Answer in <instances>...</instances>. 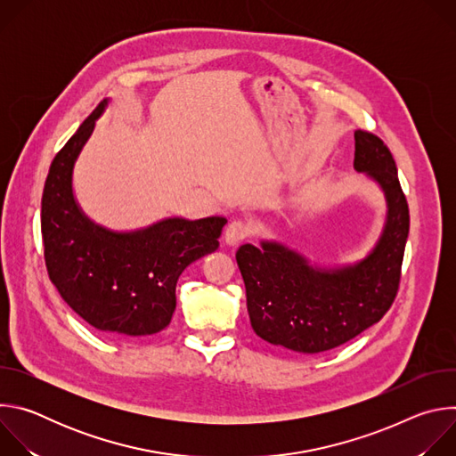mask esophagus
<instances>
[{"label": "esophagus", "mask_w": 456, "mask_h": 456, "mask_svg": "<svg viewBox=\"0 0 456 456\" xmlns=\"http://www.w3.org/2000/svg\"><path fill=\"white\" fill-rule=\"evenodd\" d=\"M225 243L227 245H238L240 241H243L247 236H250V225L243 220H234L227 225L225 229Z\"/></svg>", "instance_id": "1"}]
</instances>
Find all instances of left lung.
Returning <instances> with one entry per match:
<instances>
[{
    "instance_id": "obj_1",
    "label": "left lung",
    "mask_w": 456,
    "mask_h": 456,
    "mask_svg": "<svg viewBox=\"0 0 456 456\" xmlns=\"http://www.w3.org/2000/svg\"><path fill=\"white\" fill-rule=\"evenodd\" d=\"M354 167L384 191L387 215L373 250L339 269L308 265L306 257L276 241L245 243L236 262L247 292L250 327L257 338L299 354H319L354 339L392 306L410 232V209L392 151L357 129Z\"/></svg>"
}]
</instances>
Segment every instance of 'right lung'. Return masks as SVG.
Returning a JSON list of instances; mask_svg holds the SVG:
<instances>
[{
    "instance_id": "1",
    "label": "right lung",
    "mask_w": 456,
    "mask_h": 456,
    "mask_svg": "<svg viewBox=\"0 0 456 456\" xmlns=\"http://www.w3.org/2000/svg\"><path fill=\"white\" fill-rule=\"evenodd\" d=\"M106 104L52 160L41 200L45 264L61 297L94 329L113 338L153 336L171 322L180 274L218 248L227 220L167 218L134 232L94 224L74 199L72 173Z\"/></svg>"
}]
</instances>
